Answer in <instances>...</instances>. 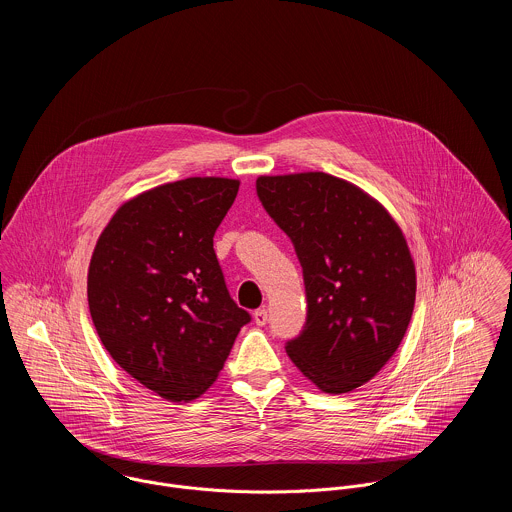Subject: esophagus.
I'll list each match as a JSON object with an SVG mask.
<instances>
[{
    "mask_svg": "<svg viewBox=\"0 0 512 512\" xmlns=\"http://www.w3.org/2000/svg\"><path fill=\"white\" fill-rule=\"evenodd\" d=\"M254 321H256V325H260V327L266 325V323H268V309H264V307H262V309H256V311H254Z\"/></svg>",
    "mask_w": 512,
    "mask_h": 512,
    "instance_id": "1",
    "label": "esophagus"
}]
</instances>
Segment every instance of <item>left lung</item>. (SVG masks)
<instances>
[{
  "instance_id": "1",
  "label": "left lung",
  "mask_w": 512,
  "mask_h": 512,
  "mask_svg": "<svg viewBox=\"0 0 512 512\" xmlns=\"http://www.w3.org/2000/svg\"><path fill=\"white\" fill-rule=\"evenodd\" d=\"M258 197L292 238L307 321L286 351L321 392L374 378L400 347L416 301V266L398 222L361 187L323 171L260 175Z\"/></svg>"
}]
</instances>
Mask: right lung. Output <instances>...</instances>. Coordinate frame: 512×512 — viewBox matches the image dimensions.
Returning a JSON list of instances; mask_svg holds the SVG:
<instances>
[{
	"label": "right lung",
	"instance_id": "right-lung-1",
	"mask_svg": "<svg viewBox=\"0 0 512 512\" xmlns=\"http://www.w3.org/2000/svg\"><path fill=\"white\" fill-rule=\"evenodd\" d=\"M240 181L187 177L118 207L88 266V307L116 361L157 396L185 404L217 380L242 325L213 236Z\"/></svg>",
	"mask_w": 512,
	"mask_h": 512
}]
</instances>
